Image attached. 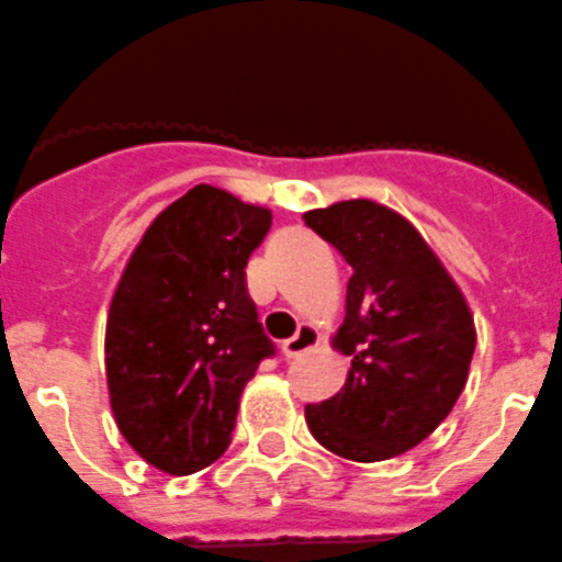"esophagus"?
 <instances>
[{"label": "esophagus", "instance_id": "34e87169", "mask_svg": "<svg viewBox=\"0 0 562 562\" xmlns=\"http://www.w3.org/2000/svg\"><path fill=\"white\" fill-rule=\"evenodd\" d=\"M318 340H322V335H318L316 329L311 327V324H299L296 335H293V338H288V340H282L280 352H282V358L291 360V358H296V355L313 349V346H318Z\"/></svg>", "mask_w": 562, "mask_h": 562}]
</instances>
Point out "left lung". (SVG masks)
<instances>
[{"mask_svg":"<svg viewBox=\"0 0 562 562\" xmlns=\"http://www.w3.org/2000/svg\"><path fill=\"white\" fill-rule=\"evenodd\" d=\"M302 218L352 266L333 338L352 369L335 396L305 407L307 427L338 458H396L435 432L463 393L476 346L469 302L396 210L349 199Z\"/></svg>","mask_w":562,"mask_h":562,"instance_id":"obj_1","label":"left lung"}]
</instances>
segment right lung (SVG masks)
Returning <instances> with one entry per match:
<instances>
[{"label":"right lung","mask_w":562,"mask_h":562,"mask_svg":"<svg viewBox=\"0 0 562 562\" xmlns=\"http://www.w3.org/2000/svg\"><path fill=\"white\" fill-rule=\"evenodd\" d=\"M271 210L196 186L149 224L115 285L104 371L119 432L186 476L224 454L240 393L274 355L246 291Z\"/></svg>","instance_id":"right-lung-1"}]
</instances>
